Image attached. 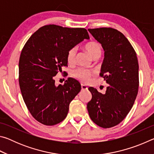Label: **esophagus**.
Returning <instances> with one entry per match:
<instances>
[{
	"label": "esophagus",
	"instance_id": "1",
	"mask_svg": "<svg viewBox=\"0 0 154 154\" xmlns=\"http://www.w3.org/2000/svg\"><path fill=\"white\" fill-rule=\"evenodd\" d=\"M82 90H88V87L85 85L82 84Z\"/></svg>",
	"mask_w": 154,
	"mask_h": 154
}]
</instances>
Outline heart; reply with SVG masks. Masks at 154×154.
Segmentation results:
<instances>
[{"instance_id": "obj_1", "label": "heart", "mask_w": 154, "mask_h": 154, "mask_svg": "<svg viewBox=\"0 0 154 154\" xmlns=\"http://www.w3.org/2000/svg\"><path fill=\"white\" fill-rule=\"evenodd\" d=\"M85 50L90 54L92 58H94L95 57H100L101 54L100 45L96 42H91L88 43L85 46ZM77 49L73 48L71 49L67 54V61L69 63H72L75 62V56H76ZM74 77L77 78L82 82H88L90 80V77L92 76V72L89 70L79 68L74 71Z\"/></svg>"}]
</instances>
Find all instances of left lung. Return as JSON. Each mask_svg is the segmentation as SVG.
Wrapping results in <instances>:
<instances>
[{
	"mask_svg": "<svg viewBox=\"0 0 154 154\" xmlns=\"http://www.w3.org/2000/svg\"><path fill=\"white\" fill-rule=\"evenodd\" d=\"M105 51L100 75L108 87L105 94L88 88L92 99L88 113L96 124L108 128L119 124L131 110L139 89L137 54L123 34L112 28L88 29Z\"/></svg>",
	"mask_w": 154,
	"mask_h": 154,
	"instance_id": "left-lung-1",
	"label": "left lung"
}]
</instances>
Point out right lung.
<instances>
[{"label": "right lung", "instance_id": "1", "mask_svg": "<svg viewBox=\"0 0 154 154\" xmlns=\"http://www.w3.org/2000/svg\"><path fill=\"white\" fill-rule=\"evenodd\" d=\"M89 38L85 28L50 24L40 28L26 43L19 60V84L28 111L40 123L53 126L66 118L82 86L72 78L56 86L54 77L67 66L70 49Z\"/></svg>", "mask_w": 154, "mask_h": 154}]
</instances>
